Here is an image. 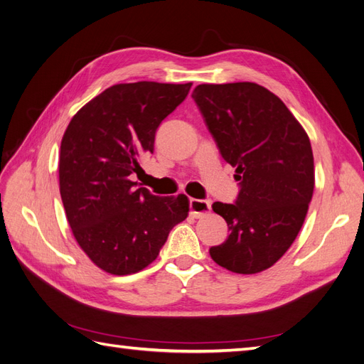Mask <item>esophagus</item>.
Segmentation results:
<instances>
[{
    "label": "esophagus",
    "instance_id": "esophagus-1",
    "mask_svg": "<svg viewBox=\"0 0 364 364\" xmlns=\"http://www.w3.org/2000/svg\"><path fill=\"white\" fill-rule=\"evenodd\" d=\"M211 211V202L200 199H190V214L194 218H200Z\"/></svg>",
    "mask_w": 364,
    "mask_h": 364
}]
</instances>
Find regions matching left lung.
<instances>
[{"label":"left lung","instance_id":"obj_1","mask_svg":"<svg viewBox=\"0 0 364 364\" xmlns=\"http://www.w3.org/2000/svg\"><path fill=\"white\" fill-rule=\"evenodd\" d=\"M191 97L240 186L234 203L213 205L229 235L209 255L234 273L266 270L289 250L311 202L310 138L281 98L257 83L199 85Z\"/></svg>","mask_w":364,"mask_h":364}]
</instances>
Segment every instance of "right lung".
Masks as SVG:
<instances>
[{"instance_id": "1", "label": "right lung", "mask_w": 364, "mask_h": 364, "mask_svg": "<svg viewBox=\"0 0 364 364\" xmlns=\"http://www.w3.org/2000/svg\"><path fill=\"white\" fill-rule=\"evenodd\" d=\"M193 83H119L77 112L60 144L59 183L77 243L102 270L130 274L156 259L188 215V197H159L132 181L155 135Z\"/></svg>"}]
</instances>
